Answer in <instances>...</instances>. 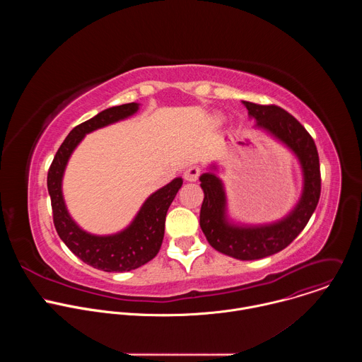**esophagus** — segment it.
I'll return each instance as SVG.
<instances>
[{
    "label": "esophagus",
    "mask_w": 362,
    "mask_h": 362,
    "mask_svg": "<svg viewBox=\"0 0 362 362\" xmlns=\"http://www.w3.org/2000/svg\"><path fill=\"white\" fill-rule=\"evenodd\" d=\"M200 175V169L197 166H190L189 169L185 170V179L187 182H196L199 179Z\"/></svg>",
    "instance_id": "34e87169"
}]
</instances>
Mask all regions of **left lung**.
<instances>
[{
	"label": "left lung",
	"mask_w": 362,
	"mask_h": 362,
	"mask_svg": "<svg viewBox=\"0 0 362 362\" xmlns=\"http://www.w3.org/2000/svg\"><path fill=\"white\" fill-rule=\"evenodd\" d=\"M257 129L284 143L298 159L302 170V193L295 208L282 219L265 225H239L228 216L223 182L215 173L216 165L203 173L200 187L204 199L200 208V228L218 252L240 261H255L285 249L311 219L321 194L320 158L314 139L288 112L278 106H262L243 101Z\"/></svg>",
	"instance_id": "obj_1"
}]
</instances>
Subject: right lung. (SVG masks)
<instances>
[{
    "instance_id": "1",
    "label": "right lung",
    "mask_w": 362,
    "mask_h": 362,
    "mask_svg": "<svg viewBox=\"0 0 362 362\" xmlns=\"http://www.w3.org/2000/svg\"><path fill=\"white\" fill-rule=\"evenodd\" d=\"M139 106V103L115 106L76 126L57 150L47 176L53 221L60 239L84 264L105 272H129L147 264L159 253L165 236L166 214L183 179L176 177L151 193L127 228L113 235L100 236L83 230L70 216L63 196V176L71 153L86 134L133 116Z\"/></svg>"
}]
</instances>
